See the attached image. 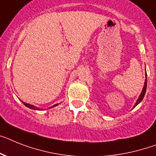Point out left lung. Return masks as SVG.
<instances>
[{
    "instance_id": "8db88e82",
    "label": "left lung",
    "mask_w": 156,
    "mask_h": 156,
    "mask_svg": "<svg viewBox=\"0 0 156 156\" xmlns=\"http://www.w3.org/2000/svg\"><path fill=\"white\" fill-rule=\"evenodd\" d=\"M146 89H147V74H146V78H145L144 86V88H143V90H142V92H141L140 95V97H139L138 100L136 101V102L135 105L133 106V108H135V107L137 105H138L139 103H140L141 101L143 100V98H144V95H145V93H146Z\"/></svg>"
}]
</instances>
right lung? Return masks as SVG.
Instances as JSON below:
<instances>
[{"mask_svg": "<svg viewBox=\"0 0 156 156\" xmlns=\"http://www.w3.org/2000/svg\"><path fill=\"white\" fill-rule=\"evenodd\" d=\"M22 102H23V104L24 105H25L26 107H27V108H31V109H34V110H41V108H38V107H36V106H34V105H32L27 104V103L23 102V101H22ZM56 105H58V104H56V105H53V107L56 106Z\"/></svg>", "mask_w": 156, "mask_h": 156, "instance_id": "obj_1", "label": "right lung"}]
</instances>
